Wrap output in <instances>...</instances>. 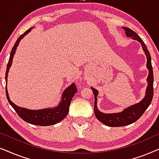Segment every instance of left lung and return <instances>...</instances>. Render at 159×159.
Here are the masks:
<instances>
[{
  "label": "left lung",
  "instance_id": "left-lung-1",
  "mask_svg": "<svg viewBox=\"0 0 159 159\" xmlns=\"http://www.w3.org/2000/svg\"><path fill=\"white\" fill-rule=\"evenodd\" d=\"M122 28L125 30L126 35L128 38L136 40V41L140 43L144 52L146 55V57H147V65L146 66H147L149 73L147 78L148 86L147 88H146L145 95L144 98L139 102L126 107V108L123 110L121 112H119V113H105L99 111L97 108V97L98 95V91L95 89L94 88L91 87L94 95V112L95 116L99 121L104 124L105 125L111 126V127H118V126L129 125V124L138 120L144 113V112L146 111V109L151 105L153 96V73L151 64V54H150L148 50L146 47L145 43L135 32L126 27H123Z\"/></svg>",
  "mask_w": 159,
  "mask_h": 159
}]
</instances>
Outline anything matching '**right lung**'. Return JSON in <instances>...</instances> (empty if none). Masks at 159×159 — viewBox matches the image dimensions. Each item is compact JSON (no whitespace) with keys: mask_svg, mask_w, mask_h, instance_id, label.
Wrapping results in <instances>:
<instances>
[{"mask_svg":"<svg viewBox=\"0 0 159 159\" xmlns=\"http://www.w3.org/2000/svg\"><path fill=\"white\" fill-rule=\"evenodd\" d=\"M33 27L30 28L29 30L21 35L19 39L16 40L14 47L12 48L11 52L10 54V57L8 60V62L7 64L6 72V94L7 97L8 102L11 105L12 107L14 109L18 116L29 124H33V125H39L42 126H52L60 122L64 118L66 117L69 111V106L70 105L71 100L74 97V95L76 93V86L73 83L70 86H68L67 89H65L64 92H62V97H61V100L59 103V105L56 107H48V108H43L40 110H30L25 108V107H19L10 99V97L8 96V93L7 90V78L8 73L9 71L10 67L11 66L12 62H13V57L15 54L16 49L20 43L21 40L24 38L27 34H28Z\"/></svg>","mask_w":159,"mask_h":159,"instance_id":"add662e5","label":"right lung"}]
</instances>
